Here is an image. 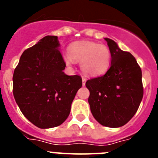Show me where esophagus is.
I'll list each match as a JSON object with an SVG mask.
<instances>
[{
    "label": "esophagus",
    "instance_id": "34e87169",
    "mask_svg": "<svg viewBox=\"0 0 158 158\" xmlns=\"http://www.w3.org/2000/svg\"><path fill=\"white\" fill-rule=\"evenodd\" d=\"M85 82H86V79L85 77H82V85L85 86Z\"/></svg>",
    "mask_w": 158,
    "mask_h": 158
}]
</instances>
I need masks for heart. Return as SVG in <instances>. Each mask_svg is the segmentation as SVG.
<instances>
[{
    "instance_id": "1",
    "label": "heart",
    "mask_w": 158,
    "mask_h": 158,
    "mask_svg": "<svg viewBox=\"0 0 158 158\" xmlns=\"http://www.w3.org/2000/svg\"><path fill=\"white\" fill-rule=\"evenodd\" d=\"M68 52L63 56L65 63L69 66L73 61L81 63V70L89 76L103 74L111 65V51L104 44L92 41L74 42L69 45Z\"/></svg>"
}]
</instances>
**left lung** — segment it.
<instances>
[{"label": "left lung", "mask_w": 158, "mask_h": 158, "mask_svg": "<svg viewBox=\"0 0 158 158\" xmlns=\"http://www.w3.org/2000/svg\"><path fill=\"white\" fill-rule=\"evenodd\" d=\"M104 40L111 53V65L105 74L86 81L88 101L99 123L120 127L135 115L143 97L142 70L131 53L122 51L112 40Z\"/></svg>", "instance_id": "1"}]
</instances>
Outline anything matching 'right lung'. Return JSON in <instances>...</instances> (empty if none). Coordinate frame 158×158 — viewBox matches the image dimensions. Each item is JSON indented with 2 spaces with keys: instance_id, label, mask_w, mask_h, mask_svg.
Listing matches in <instances>:
<instances>
[{
  "instance_id": "1",
  "label": "right lung",
  "mask_w": 158,
  "mask_h": 158,
  "mask_svg": "<svg viewBox=\"0 0 158 158\" xmlns=\"http://www.w3.org/2000/svg\"><path fill=\"white\" fill-rule=\"evenodd\" d=\"M58 36L47 35L23 51L14 70V98L19 109L35 126L42 129L63 123L82 79L68 76Z\"/></svg>"
}]
</instances>
